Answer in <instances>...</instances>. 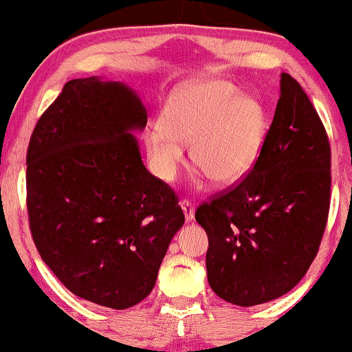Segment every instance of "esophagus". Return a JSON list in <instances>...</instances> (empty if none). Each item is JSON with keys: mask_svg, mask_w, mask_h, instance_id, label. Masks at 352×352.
Masks as SVG:
<instances>
[{"mask_svg": "<svg viewBox=\"0 0 352 352\" xmlns=\"http://www.w3.org/2000/svg\"><path fill=\"white\" fill-rule=\"evenodd\" d=\"M181 208H183L186 221H191L192 218H195V205H192L190 199H183V201H181Z\"/></svg>", "mask_w": 352, "mask_h": 352, "instance_id": "obj_1", "label": "esophagus"}]
</instances>
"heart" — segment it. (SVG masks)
I'll return each mask as SVG.
<instances>
[{"instance_id": "heart-1", "label": "heart", "mask_w": 352, "mask_h": 352, "mask_svg": "<svg viewBox=\"0 0 352 352\" xmlns=\"http://www.w3.org/2000/svg\"><path fill=\"white\" fill-rule=\"evenodd\" d=\"M267 134L265 109L221 78L191 80L171 94L161 124L144 135L154 175L175 181L191 142L192 164L217 184H233L250 173Z\"/></svg>"}]
</instances>
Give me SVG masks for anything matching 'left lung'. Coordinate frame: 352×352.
Returning <instances> with one entry per match:
<instances>
[{
    "label": "left lung",
    "instance_id": "1",
    "mask_svg": "<svg viewBox=\"0 0 352 352\" xmlns=\"http://www.w3.org/2000/svg\"><path fill=\"white\" fill-rule=\"evenodd\" d=\"M331 205V146L296 78L280 75V99L260 156L236 186L205 201L213 292L240 307L292 290L319 252Z\"/></svg>",
    "mask_w": 352,
    "mask_h": 352
}]
</instances>
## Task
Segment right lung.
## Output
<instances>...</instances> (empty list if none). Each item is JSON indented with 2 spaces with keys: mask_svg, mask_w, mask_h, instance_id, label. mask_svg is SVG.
<instances>
[{
  "mask_svg": "<svg viewBox=\"0 0 352 352\" xmlns=\"http://www.w3.org/2000/svg\"><path fill=\"white\" fill-rule=\"evenodd\" d=\"M144 104L122 82L74 78L41 114L26 153L30 230L75 296L129 309L149 296L184 214L151 175L134 131Z\"/></svg>",
  "mask_w": 352,
  "mask_h": 352,
  "instance_id": "add662e5",
  "label": "right lung"
}]
</instances>
